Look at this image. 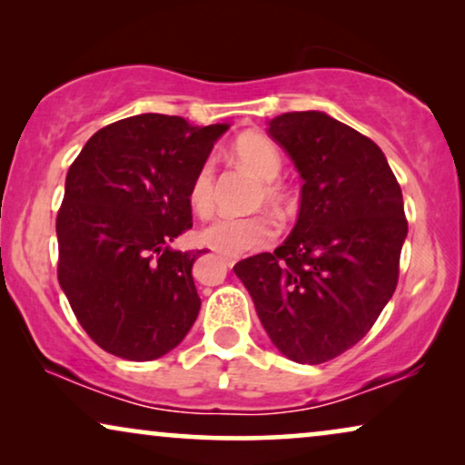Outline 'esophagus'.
Listing matches in <instances>:
<instances>
[{"label": "esophagus", "mask_w": 465, "mask_h": 465, "mask_svg": "<svg viewBox=\"0 0 465 465\" xmlns=\"http://www.w3.org/2000/svg\"><path fill=\"white\" fill-rule=\"evenodd\" d=\"M218 258L222 260V262H224V264L228 266V269H231V266H234V262H237V258H232V256H224V253H220Z\"/></svg>", "instance_id": "1"}]
</instances>
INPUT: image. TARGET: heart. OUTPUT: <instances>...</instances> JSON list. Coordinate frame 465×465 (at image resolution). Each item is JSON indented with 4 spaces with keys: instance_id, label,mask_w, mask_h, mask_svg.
<instances>
[{
    "instance_id": "obj_1",
    "label": "heart",
    "mask_w": 465,
    "mask_h": 465,
    "mask_svg": "<svg viewBox=\"0 0 465 465\" xmlns=\"http://www.w3.org/2000/svg\"><path fill=\"white\" fill-rule=\"evenodd\" d=\"M232 154L252 171L253 175L264 180L262 193L269 203H282L283 190L272 183L279 169H282V156L269 137L262 133H243L232 143ZM190 205L199 213H205L213 203V163L205 161L196 169L190 183ZM275 234L272 222L262 213L253 215H231L218 213L199 231V241L203 245L212 247L215 252L228 253V256H241V253L258 250L269 243Z\"/></svg>"
}]
</instances>
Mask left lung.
<instances>
[{
    "label": "left lung",
    "instance_id": "obj_1",
    "mask_svg": "<svg viewBox=\"0 0 465 465\" xmlns=\"http://www.w3.org/2000/svg\"><path fill=\"white\" fill-rule=\"evenodd\" d=\"M302 180L301 209L275 252L234 264L260 323L298 364H323L366 336L398 283L409 224L377 143L326 112L269 120Z\"/></svg>",
    "mask_w": 465,
    "mask_h": 465
}]
</instances>
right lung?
I'll return each mask as SVG.
<instances>
[{
	"instance_id": "right-lung-1",
	"label": "right lung",
	"mask_w": 465,
	"mask_h": 465,
	"mask_svg": "<svg viewBox=\"0 0 465 465\" xmlns=\"http://www.w3.org/2000/svg\"><path fill=\"white\" fill-rule=\"evenodd\" d=\"M228 126L139 114L94 133L69 167L56 215L59 283L107 353L163 358L193 328L203 250L171 243L193 228L190 183Z\"/></svg>"
}]
</instances>
